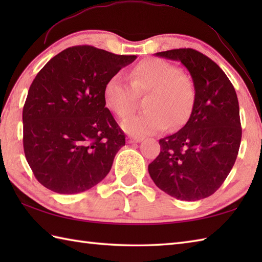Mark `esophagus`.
Returning <instances> with one entry per match:
<instances>
[{
	"label": "esophagus",
	"mask_w": 262,
	"mask_h": 262,
	"mask_svg": "<svg viewBox=\"0 0 262 262\" xmlns=\"http://www.w3.org/2000/svg\"><path fill=\"white\" fill-rule=\"evenodd\" d=\"M127 141L129 144H133V143H140L142 141V137H136V136H128Z\"/></svg>",
	"instance_id": "obj_1"
}]
</instances>
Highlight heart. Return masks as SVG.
Returning a JSON list of instances; mask_svg holds the SVG:
<instances>
[{"label":"heart","mask_w":262,"mask_h":262,"mask_svg":"<svg viewBox=\"0 0 262 262\" xmlns=\"http://www.w3.org/2000/svg\"><path fill=\"white\" fill-rule=\"evenodd\" d=\"M145 113L133 116L121 124L133 136L152 135L166 127H179L190 116L194 102V84L190 76L160 58H147L136 64L129 81L116 74L105 83L103 101L120 119L135 109L137 94H146Z\"/></svg>","instance_id":"1"}]
</instances>
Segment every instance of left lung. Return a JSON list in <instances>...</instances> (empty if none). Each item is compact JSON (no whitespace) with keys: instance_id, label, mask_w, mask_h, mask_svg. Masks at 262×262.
<instances>
[{"instance_id":"obj_1","label":"left lung","mask_w":262,"mask_h":262,"mask_svg":"<svg viewBox=\"0 0 262 262\" xmlns=\"http://www.w3.org/2000/svg\"><path fill=\"white\" fill-rule=\"evenodd\" d=\"M155 55L185 65L196 94L187 124L160 140L161 152L148 173L165 193L196 202L213 194L235 163L242 137L236 92L220 66L194 49Z\"/></svg>"}]
</instances>
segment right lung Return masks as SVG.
<instances>
[{
    "mask_svg": "<svg viewBox=\"0 0 262 262\" xmlns=\"http://www.w3.org/2000/svg\"><path fill=\"white\" fill-rule=\"evenodd\" d=\"M136 57L74 46L37 74L22 111L24 149L43 187L79 193L109 173L125 134L105 108L103 88Z\"/></svg>",
    "mask_w": 262,
    "mask_h": 262,
    "instance_id": "add662e5",
    "label": "right lung"
}]
</instances>
